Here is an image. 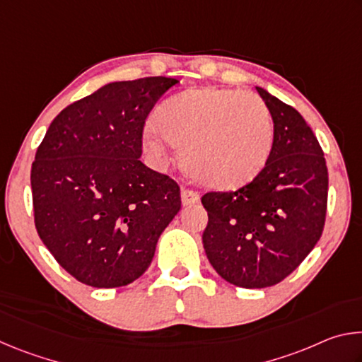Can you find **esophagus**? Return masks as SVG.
Segmentation results:
<instances>
[{
    "label": "esophagus",
    "instance_id": "obj_1",
    "mask_svg": "<svg viewBox=\"0 0 362 362\" xmlns=\"http://www.w3.org/2000/svg\"><path fill=\"white\" fill-rule=\"evenodd\" d=\"M182 204L183 206H192L196 204L199 201V193L193 192V189L188 188H182Z\"/></svg>",
    "mask_w": 362,
    "mask_h": 362
}]
</instances>
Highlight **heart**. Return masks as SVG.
I'll use <instances>...</instances> for the list:
<instances>
[{"instance_id":"1","label":"heart","mask_w":362,"mask_h":362,"mask_svg":"<svg viewBox=\"0 0 362 362\" xmlns=\"http://www.w3.org/2000/svg\"><path fill=\"white\" fill-rule=\"evenodd\" d=\"M146 129L144 150L166 163L169 145L182 148L193 175L218 189L252 182L273 150L272 113L259 95L233 89L201 88L159 103Z\"/></svg>"}]
</instances>
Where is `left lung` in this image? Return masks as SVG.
<instances>
[{
	"label": "left lung",
	"instance_id": "8db88e82",
	"mask_svg": "<svg viewBox=\"0 0 362 362\" xmlns=\"http://www.w3.org/2000/svg\"><path fill=\"white\" fill-rule=\"evenodd\" d=\"M255 89L274 127L267 166L236 192L201 198L209 216L203 233L207 259L225 281L244 289L281 283L313 250L322 235L329 188L324 153L303 116Z\"/></svg>",
	"mask_w": 362,
	"mask_h": 362
}]
</instances>
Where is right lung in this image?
Returning a JSON list of instances; mask_svg holds the SVG:
<instances>
[{
  "instance_id": "1",
  "label": "right lung",
  "mask_w": 362,
  "mask_h": 362,
  "mask_svg": "<svg viewBox=\"0 0 362 362\" xmlns=\"http://www.w3.org/2000/svg\"><path fill=\"white\" fill-rule=\"evenodd\" d=\"M166 76L105 84L60 112L32 166L35 225L49 252L79 283L112 289L142 276L180 188L140 161L144 124Z\"/></svg>"
}]
</instances>
